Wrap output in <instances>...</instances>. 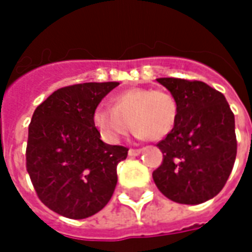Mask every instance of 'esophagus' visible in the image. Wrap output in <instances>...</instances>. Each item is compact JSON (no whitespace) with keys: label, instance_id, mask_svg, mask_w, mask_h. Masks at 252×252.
Here are the masks:
<instances>
[{"label":"esophagus","instance_id":"esophagus-1","mask_svg":"<svg viewBox=\"0 0 252 252\" xmlns=\"http://www.w3.org/2000/svg\"><path fill=\"white\" fill-rule=\"evenodd\" d=\"M141 152H143V149H129V151H128V155H129L130 157H134L139 156Z\"/></svg>","mask_w":252,"mask_h":252}]
</instances>
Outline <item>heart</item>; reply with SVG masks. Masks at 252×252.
I'll return each mask as SVG.
<instances>
[{"label":"heart","mask_w":252,"mask_h":252,"mask_svg":"<svg viewBox=\"0 0 252 252\" xmlns=\"http://www.w3.org/2000/svg\"><path fill=\"white\" fill-rule=\"evenodd\" d=\"M113 108L99 105L92 123L103 139L116 143L130 130L140 137L157 141L166 137L177 123L178 104L166 90L133 87L113 96Z\"/></svg>","instance_id":"b5f03b06"}]
</instances>
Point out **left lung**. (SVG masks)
I'll return each instance as SVG.
<instances>
[{"instance_id": "8db88e82", "label": "left lung", "mask_w": 252, "mask_h": 252, "mask_svg": "<svg viewBox=\"0 0 252 252\" xmlns=\"http://www.w3.org/2000/svg\"><path fill=\"white\" fill-rule=\"evenodd\" d=\"M176 97L177 123L157 143L162 162L153 172L161 193L198 205L223 189L237 157L235 120L223 94L199 80L157 79Z\"/></svg>"}]
</instances>
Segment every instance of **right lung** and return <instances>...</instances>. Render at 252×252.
Returning <instances> with one entry per match:
<instances>
[{
  "label": "right lung",
  "instance_id": "1",
  "mask_svg": "<svg viewBox=\"0 0 252 252\" xmlns=\"http://www.w3.org/2000/svg\"><path fill=\"white\" fill-rule=\"evenodd\" d=\"M118 82L59 88L38 105L29 126L26 169L42 203L61 216L83 220L112 197L128 148L100 140L92 113Z\"/></svg>",
  "mask_w": 252,
  "mask_h": 252
}]
</instances>
